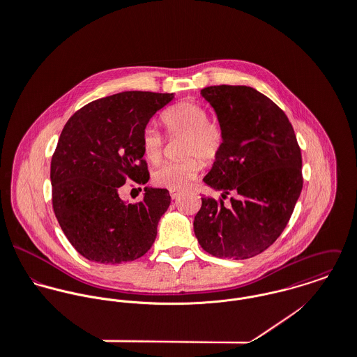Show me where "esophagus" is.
Here are the masks:
<instances>
[{
    "label": "esophagus",
    "mask_w": 357,
    "mask_h": 357,
    "mask_svg": "<svg viewBox=\"0 0 357 357\" xmlns=\"http://www.w3.org/2000/svg\"><path fill=\"white\" fill-rule=\"evenodd\" d=\"M180 195H181V192H180V191L170 190V198H172V199H177V198H180Z\"/></svg>",
    "instance_id": "1"
}]
</instances>
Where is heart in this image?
<instances>
[{"label": "heart", "instance_id": "b5f03b06", "mask_svg": "<svg viewBox=\"0 0 357 357\" xmlns=\"http://www.w3.org/2000/svg\"><path fill=\"white\" fill-rule=\"evenodd\" d=\"M160 123L169 137L183 136L180 160L160 165L153 174L158 187L180 191L187 188L206 165L218 159L225 147V130L202 104L194 100L177 102L160 114ZM142 150L144 158L158 163L163 153V136L147 128L142 133Z\"/></svg>", "mask_w": 357, "mask_h": 357}]
</instances>
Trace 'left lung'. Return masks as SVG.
I'll use <instances>...</instances> for the list:
<instances>
[{"label":"left lung","mask_w":357,"mask_h":357,"mask_svg":"<svg viewBox=\"0 0 357 357\" xmlns=\"http://www.w3.org/2000/svg\"><path fill=\"white\" fill-rule=\"evenodd\" d=\"M201 93L225 130V147L204 178L222 195L202 198L194 231L208 255L250 258L273 245L293 214L304 184L301 149L283 109L253 88L217 85Z\"/></svg>","instance_id":"1"}]
</instances>
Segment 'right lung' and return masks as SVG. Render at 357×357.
Instances as JSON below:
<instances>
[{
  "mask_svg": "<svg viewBox=\"0 0 357 357\" xmlns=\"http://www.w3.org/2000/svg\"><path fill=\"white\" fill-rule=\"evenodd\" d=\"M173 93L122 92L79 108L64 125L52 155V206L73 248L99 264L146 255L170 204L167 190L144 188L142 202L126 204V180H150L142 133Z\"/></svg>",
  "mask_w": 357,
  "mask_h": 357,
  "instance_id": "right-lung-1",
  "label": "right lung"
}]
</instances>
